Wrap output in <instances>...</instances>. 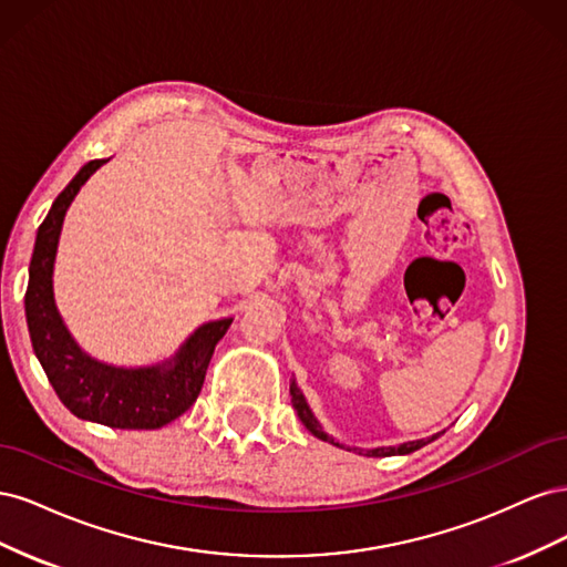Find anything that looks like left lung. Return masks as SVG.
<instances>
[{"label": "left lung", "instance_id": "1", "mask_svg": "<svg viewBox=\"0 0 567 567\" xmlns=\"http://www.w3.org/2000/svg\"><path fill=\"white\" fill-rule=\"evenodd\" d=\"M290 402H293V409L298 411V419L302 421V425H305L307 431H310L315 437H319V440H323V442H331V444H336V447H340V450L357 452V454H362V456H375V458H381V456H394V454H411V452H416V450L425 447L427 442L437 440V435H440V433H437V435H433V437H423V440L402 442V444H398V447H375V450L346 447V444H340V442H338V440H333L329 433H323L321 423H319V421H317V416L312 414V409H310V404H307L305 394H302V390L298 388L296 379H290ZM442 433H444V431H442Z\"/></svg>", "mask_w": 567, "mask_h": 567}]
</instances>
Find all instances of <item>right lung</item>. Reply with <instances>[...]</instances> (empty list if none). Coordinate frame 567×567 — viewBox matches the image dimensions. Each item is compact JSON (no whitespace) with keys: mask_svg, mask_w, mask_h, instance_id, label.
I'll return each instance as SVG.
<instances>
[{"mask_svg":"<svg viewBox=\"0 0 567 567\" xmlns=\"http://www.w3.org/2000/svg\"><path fill=\"white\" fill-rule=\"evenodd\" d=\"M109 161H90L51 203L38 229L28 269L25 319L32 350L63 406L82 421L120 431H156L192 406L205 381L215 346L227 333L231 317L205 321L179 350L151 367H115L84 352L56 307L54 262L63 217L82 184Z\"/></svg>","mask_w":567,"mask_h":567,"instance_id":"obj_1","label":"right lung"}]
</instances>
